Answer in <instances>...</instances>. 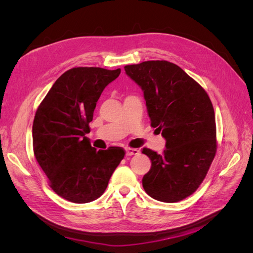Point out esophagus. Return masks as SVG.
I'll return each instance as SVG.
<instances>
[{
	"mask_svg": "<svg viewBox=\"0 0 253 253\" xmlns=\"http://www.w3.org/2000/svg\"><path fill=\"white\" fill-rule=\"evenodd\" d=\"M126 153L127 156H132V155H138L139 151L137 149H133V148H126Z\"/></svg>",
	"mask_w": 253,
	"mask_h": 253,
	"instance_id": "34e87169",
	"label": "esophagus"
}]
</instances>
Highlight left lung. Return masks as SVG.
Masks as SVG:
<instances>
[{
    "label": "left lung",
    "mask_w": 253,
    "mask_h": 253,
    "mask_svg": "<svg viewBox=\"0 0 253 253\" xmlns=\"http://www.w3.org/2000/svg\"><path fill=\"white\" fill-rule=\"evenodd\" d=\"M143 90L151 126L166 139L163 154L143 148L152 162L142 187L152 198L176 203L193 194L215 156L216 126L207 91L179 66L165 60L126 65Z\"/></svg>",
    "instance_id": "left-lung-1"
}]
</instances>
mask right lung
<instances>
[{
    "label": "right lung",
    "instance_id": "1",
    "mask_svg": "<svg viewBox=\"0 0 253 253\" xmlns=\"http://www.w3.org/2000/svg\"><path fill=\"white\" fill-rule=\"evenodd\" d=\"M120 72L71 68L53 83L36 112L35 157L53 192L68 202L85 204L100 197L126 155L120 147L97 151L85 136L96 102Z\"/></svg>",
    "mask_w": 253,
    "mask_h": 253
}]
</instances>
